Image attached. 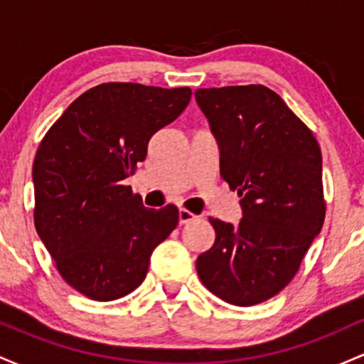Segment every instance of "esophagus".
Here are the masks:
<instances>
[{"mask_svg": "<svg viewBox=\"0 0 364 364\" xmlns=\"http://www.w3.org/2000/svg\"><path fill=\"white\" fill-rule=\"evenodd\" d=\"M195 219H196V215L191 214L190 210H186V208H179V224L193 223Z\"/></svg>", "mask_w": 364, "mask_h": 364, "instance_id": "esophagus-1", "label": "esophagus"}]
</instances>
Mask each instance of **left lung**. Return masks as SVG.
Listing matches in <instances>:
<instances>
[{"label": "left lung", "instance_id": "8db88e82", "mask_svg": "<svg viewBox=\"0 0 364 364\" xmlns=\"http://www.w3.org/2000/svg\"><path fill=\"white\" fill-rule=\"evenodd\" d=\"M195 99L219 147L220 176L243 210L237 225L210 219L215 241L196 258V272L217 298L253 306L291 282L321 231L318 141L263 85L198 89Z\"/></svg>", "mask_w": 364, "mask_h": 364}]
</instances>
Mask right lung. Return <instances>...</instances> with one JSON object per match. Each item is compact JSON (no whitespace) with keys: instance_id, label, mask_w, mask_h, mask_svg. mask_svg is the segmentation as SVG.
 I'll return each mask as SVG.
<instances>
[{"instance_id":"1","label":"right lung","mask_w":364,"mask_h":364,"mask_svg":"<svg viewBox=\"0 0 364 364\" xmlns=\"http://www.w3.org/2000/svg\"><path fill=\"white\" fill-rule=\"evenodd\" d=\"M191 89L102 83L49 128L34 159L37 235L58 272L95 301L140 286L150 255L178 225V208H147L123 181L152 135L186 109Z\"/></svg>"}]
</instances>
